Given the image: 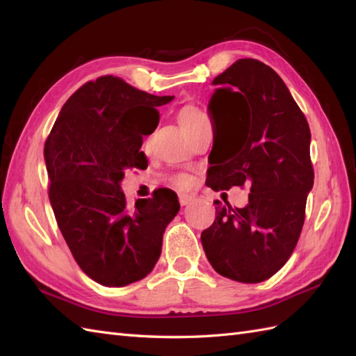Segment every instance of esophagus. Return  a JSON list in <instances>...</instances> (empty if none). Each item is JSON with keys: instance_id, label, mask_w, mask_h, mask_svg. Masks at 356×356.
<instances>
[{"instance_id": "34e87169", "label": "esophagus", "mask_w": 356, "mask_h": 356, "mask_svg": "<svg viewBox=\"0 0 356 356\" xmlns=\"http://www.w3.org/2000/svg\"><path fill=\"white\" fill-rule=\"evenodd\" d=\"M179 202H180V205H182V207H186V205H190V203L193 202V197H191V195H188V194H180L179 195Z\"/></svg>"}]
</instances>
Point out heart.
Wrapping results in <instances>:
<instances>
[{
	"label": "heart",
	"instance_id": "obj_1",
	"mask_svg": "<svg viewBox=\"0 0 356 356\" xmlns=\"http://www.w3.org/2000/svg\"><path fill=\"white\" fill-rule=\"evenodd\" d=\"M177 119H179L180 127H182V130L185 133H190L191 130H194V128H197L202 124L208 122L207 116L203 115V113L197 107H191V105H188V107H184L182 110H180ZM172 182L179 188H186L188 185H190V177L185 176V174H177V176L172 177Z\"/></svg>",
	"mask_w": 356,
	"mask_h": 356
}]
</instances>
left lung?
Segmentation results:
<instances>
[{
    "mask_svg": "<svg viewBox=\"0 0 356 356\" xmlns=\"http://www.w3.org/2000/svg\"><path fill=\"white\" fill-rule=\"evenodd\" d=\"M208 104L214 131L207 185H251L245 208L222 207L202 232L218 274L260 283L289 260L314 186L311 130L283 79L257 59H238L214 78Z\"/></svg>",
    "mask_w": 356,
    "mask_h": 356,
    "instance_id": "1",
    "label": "left lung"
}]
</instances>
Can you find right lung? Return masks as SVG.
<instances>
[{
	"label": "right lung",
	"mask_w": 356,
	"mask_h": 356,
	"mask_svg": "<svg viewBox=\"0 0 356 356\" xmlns=\"http://www.w3.org/2000/svg\"><path fill=\"white\" fill-rule=\"evenodd\" d=\"M172 99L97 78L69 97L45 140L50 205L74 260L96 283L139 282L161 257L180 209L176 193L162 188L130 207L120 182L127 170L147 165L143 136L157 128V107Z\"/></svg>",
	"instance_id": "right-lung-1"
}]
</instances>
